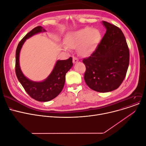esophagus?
Wrapping results in <instances>:
<instances>
[{
  "label": "esophagus",
  "instance_id": "obj_1",
  "mask_svg": "<svg viewBox=\"0 0 146 146\" xmlns=\"http://www.w3.org/2000/svg\"><path fill=\"white\" fill-rule=\"evenodd\" d=\"M72 61H73L74 63H76V62H77L78 61V58H77V57L73 56H72Z\"/></svg>",
  "mask_w": 146,
  "mask_h": 146
}]
</instances>
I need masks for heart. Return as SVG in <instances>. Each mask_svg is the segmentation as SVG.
I'll return each mask as SVG.
<instances>
[{"mask_svg":"<svg viewBox=\"0 0 146 146\" xmlns=\"http://www.w3.org/2000/svg\"><path fill=\"white\" fill-rule=\"evenodd\" d=\"M101 39V33L97 29L85 27L71 33L68 38V44L71 48L78 47L82 55H88L96 48ZM65 49L68 47L65 46Z\"/></svg>","mask_w":146,"mask_h":146,"instance_id":"obj_1","label":"heart"}]
</instances>
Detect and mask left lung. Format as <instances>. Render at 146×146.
<instances>
[{
    "mask_svg": "<svg viewBox=\"0 0 146 146\" xmlns=\"http://www.w3.org/2000/svg\"><path fill=\"white\" fill-rule=\"evenodd\" d=\"M107 31L96 50L82 62L86 67L84 80L97 92L117 89L124 81L129 65L130 52L121 30L102 21Z\"/></svg>",
    "mask_w": 146,
    "mask_h": 146,
    "instance_id": "left-lung-1",
    "label": "left lung"
}]
</instances>
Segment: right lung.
Masks as SVG:
<instances>
[{
    "mask_svg": "<svg viewBox=\"0 0 146 146\" xmlns=\"http://www.w3.org/2000/svg\"><path fill=\"white\" fill-rule=\"evenodd\" d=\"M45 31L46 30L40 26L33 28L19 42L16 50L15 72L17 78L31 98L41 102L50 101L61 93L64 86L66 73L73 65L71 57L66 60L58 61L52 72L42 82H33L24 76L21 70L19 62V53L23 43L26 39L35 34Z\"/></svg>",
    "mask_w": 146,
    "mask_h": 146,
    "instance_id": "add662e5",
    "label": "right lung"
}]
</instances>
